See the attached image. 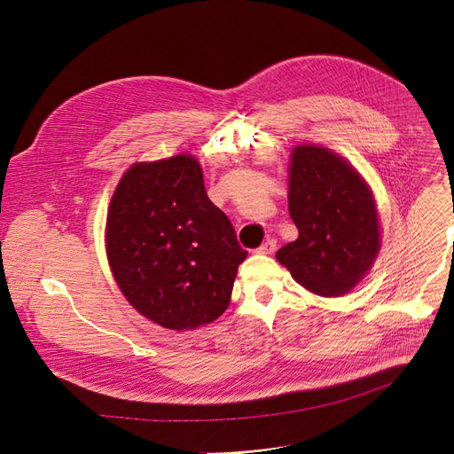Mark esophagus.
Returning <instances> with one entry per match:
<instances>
[{
  "mask_svg": "<svg viewBox=\"0 0 454 454\" xmlns=\"http://www.w3.org/2000/svg\"><path fill=\"white\" fill-rule=\"evenodd\" d=\"M276 246H278L276 239H266L264 244L257 249V253H261V255H270V253L276 251Z\"/></svg>",
  "mask_w": 454,
  "mask_h": 454,
  "instance_id": "esophagus-1",
  "label": "esophagus"
}]
</instances>
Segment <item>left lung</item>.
<instances>
[{"label": "left lung", "instance_id": "8db88e82", "mask_svg": "<svg viewBox=\"0 0 454 454\" xmlns=\"http://www.w3.org/2000/svg\"><path fill=\"white\" fill-rule=\"evenodd\" d=\"M288 171V214L298 239L276 259L311 293L347 294L380 251L372 192L347 160L317 145L294 147Z\"/></svg>", "mask_w": 454, "mask_h": 454}]
</instances>
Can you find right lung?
I'll return each mask as SVG.
<instances>
[{
	"instance_id": "1",
	"label": "right lung",
	"mask_w": 454,
	"mask_h": 454,
	"mask_svg": "<svg viewBox=\"0 0 454 454\" xmlns=\"http://www.w3.org/2000/svg\"><path fill=\"white\" fill-rule=\"evenodd\" d=\"M106 251L124 298L168 330L223 315L247 251L190 154L134 164L114 192Z\"/></svg>"
}]
</instances>
